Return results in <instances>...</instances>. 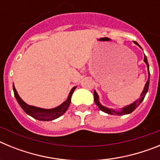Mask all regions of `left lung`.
Segmentation results:
<instances>
[{"mask_svg": "<svg viewBox=\"0 0 160 160\" xmlns=\"http://www.w3.org/2000/svg\"><path fill=\"white\" fill-rule=\"evenodd\" d=\"M134 43L135 44V45H137V46H138L139 48H141V46L138 45V43H137L136 42H135L134 41ZM142 49V48H141ZM143 62L145 63H146L147 66H148V81H147L146 84H145V86H144V88H143V90H142V92L140 94V98H138V99H137L136 101H135L134 102L131 103L130 105H128V106H125L124 107H122V108H121L120 110H114V109H111V108H108V107H104L103 105H102L101 103H100L99 102V97H98V94H97V92H96V90H94V102H95L96 105L98 107V108L101 110L102 111H103V112L107 113V114H117V115H124V114H131V112H133V111H135V109L137 108V107H138V106L140 105V103L142 102V101H143L144 98H145V96H146L147 93H148V88H149V83H150V71H149V65H148V59H147V56L146 55H144V60Z\"/></svg>", "mask_w": 160, "mask_h": 160, "instance_id": "8db88e82", "label": "left lung"}]
</instances>
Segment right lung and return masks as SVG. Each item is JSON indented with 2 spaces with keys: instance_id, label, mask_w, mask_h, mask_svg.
Here are the masks:
<instances>
[{
  "instance_id": "add662e5",
  "label": "right lung",
  "mask_w": 160,
  "mask_h": 160,
  "mask_svg": "<svg viewBox=\"0 0 160 160\" xmlns=\"http://www.w3.org/2000/svg\"><path fill=\"white\" fill-rule=\"evenodd\" d=\"M77 87H74L71 89V90L69 93V95L67 97V99L65 102H63L61 105L58 107H54L52 109H44L40 108V107H33V106H30L27 104L26 102L23 101L18 94V91L15 89L14 85H12V90L14 92V96L16 98L17 101L19 103V105L21 106L23 111H25L28 115L32 117L35 119L40 120V121H52L56 118H59L62 116L63 114H65L66 111H67L68 107H70V102H71V96L73 94V91L76 89Z\"/></svg>"
}]
</instances>
